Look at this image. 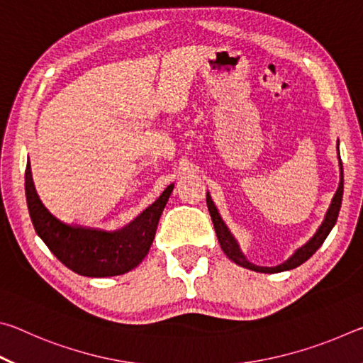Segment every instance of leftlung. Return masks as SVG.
<instances>
[{"instance_id": "obj_1", "label": "left lung", "mask_w": 363, "mask_h": 363, "mask_svg": "<svg viewBox=\"0 0 363 363\" xmlns=\"http://www.w3.org/2000/svg\"><path fill=\"white\" fill-rule=\"evenodd\" d=\"M337 160H340V186H337V190L333 199H331V203L327 214H325L323 223L318 225V229L315 230L314 235H312L309 240H307L303 247H299L294 253L288 257L286 261H284L279 266L275 267H262V266H256V264L250 262L247 259V256L243 255V251L240 248V245L235 240V237L232 235L229 227L225 225V223L220 218V214L218 211L216 205L211 199L210 192H206V205H208V211L211 214L213 219V225L214 230H216L218 240L220 248L225 253V256L229 257L230 261H233L238 266H242L245 269L255 270V272H262V274H274V272H284V270H291L294 267L301 266V264L306 262L309 257L315 253V251L322 247V243L325 242V238L328 237V233L333 229L337 219V214H340L341 210V201H342V189H344V179H342V163H341V157H340V143H337Z\"/></svg>"}]
</instances>
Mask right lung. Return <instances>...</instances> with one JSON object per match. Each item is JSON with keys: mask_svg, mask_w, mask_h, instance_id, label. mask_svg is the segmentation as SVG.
Wrapping results in <instances>:
<instances>
[{"mask_svg": "<svg viewBox=\"0 0 363 363\" xmlns=\"http://www.w3.org/2000/svg\"><path fill=\"white\" fill-rule=\"evenodd\" d=\"M173 189L169 186L131 224L108 232L65 224L49 213L36 194L30 162L26 169L27 206L36 233L65 267L84 277H115L138 267L149 253Z\"/></svg>", "mask_w": 363, "mask_h": 363, "instance_id": "1", "label": "right lung"}]
</instances>
